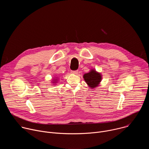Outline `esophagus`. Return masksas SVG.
I'll return each instance as SVG.
<instances>
[{
    "mask_svg": "<svg viewBox=\"0 0 149 149\" xmlns=\"http://www.w3.org/2000/svg\"><path fill=\"white\" fill-rule=\"evenodd\" d=\"M72 74H77L78 73V70H76V71H71V72Z\"/></svg>",
    "mask_w": 149,
    "mask_h": 149,
    "instance_id": "esophagus-1",
    "label": "esophagus"
}]
</instances>
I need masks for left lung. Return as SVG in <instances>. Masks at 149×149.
<instances>
[{"label": "left lung", "mask_w": 149, "mask_h": 149, "mask_svg": "<svg viewBox=\"0 0 149 149\" xmlns=\"http://www.w3.org/2000/svg\"><path fill=\"white\" fill-rule=\"evenodd\" d=\"M101 77L100 73L97 72L95 70H91L89 72L85 74L83 76L84 80L91 88L98 86L102 79Z\"/></svg>", "instance_id": "8db88e82"}]
</instances>
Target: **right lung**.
I'll return each instance as SVG.
<instances>
[{"mask_svg": "<svg viewBox=\"0 0 149 149\" xmlns=\"http://www.w3.org/2000/svg\"><path fill=\"white\" fill-rule=\"evenodd\" d=\"M55 81H56V80H55Z\"/></svg>", "mask_w": 149, "mask_h": 149, "instance_id": "obj_1", "label": "right lung"}]
</instances>
